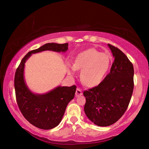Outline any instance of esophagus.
<instances>
[{
  "instance_id": "34e87169",
  "label": "esophagus",
  "mask_w": 149,
  "mask_h": 149,
  "mask_svg": "<svg viewBox=\"0 0 149 149\" xmlns=\"http://www.w3.org/2000/svg\"><path fill=\"white\" fill-rule=\"evenodd\" d=\"M82 95V91L79 88H77L76 91H75V97H79Z\"/></svg>"
}]
</instances>
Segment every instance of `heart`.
Listing matches in <instances>:
<instances>
[{
  "label": "heart",
  "instance_id": "b5f03b06",
  "mask_svg": "<svg viewBox=\"0 0 149 149\" xmlns=\"http://www.w3.org/2000/svg\"><path fill=\"white\" fill-rule=\"evenodd\" d=\"M110 64L108 55L100 53L95 49H89L77 55L74 65L68 67V72L71 75H75L76 70H81V81L88 87H95L104 78Z\"/></svg>",
  "mask_w": 149,
  "mask_h": 149
}]
</instances>
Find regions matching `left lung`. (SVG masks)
I'll use <instances>...</instances> for the list:
<instances>
[{
  "label": "left lung",
  "mask_w": 149,
  "mask_h": 149,
  "mask_svg": "<svg viewBox=\"0 0 149 149\" xmlns=\"http://www.w3.org/2000/svg\"><path fill=\"white\" fill-rule=\"evenodd\" d=\"M108 46L114 58L110 73L98 86L84 92L85 114L101 127L112 125L122 116L134 87L132 63L122 50L110 44Z\"/></svg>",
  "instance_id": "1"
}]
</instances>
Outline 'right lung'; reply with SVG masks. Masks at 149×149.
I'll list each match as a JSON object with an SVG mask.
<instances>
[{
  "label": "right lung",
  "mask_w": 149,
  "mask_h": 149,
  "mask_svg": "<svg viewBox=\"0 0 149 149\" xmlns=\"http://www.w3.org/2000/svg\"><path fill=\"white\" fill-rule=\"evenodd\" d=\"M68 43H47L29 52L16 69L14 88L17 105L24 118L35 127L42 130L52 129L59 124L68 103L74 99L76 86H58L45 94H35L30 90L24 79L25 63L32 54L45 50L65 52Z\"/></svg>",
  "instance_id": "right-lung-1"
}]
</instances>
